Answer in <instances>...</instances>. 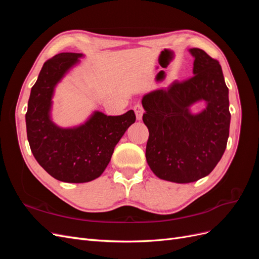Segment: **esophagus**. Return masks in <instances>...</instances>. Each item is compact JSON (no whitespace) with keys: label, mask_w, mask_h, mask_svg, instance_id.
Segmentation results:
<instances>
[{"label":"esophagus","mask_w":259,"mask_h":259,"mask_svg":"<svg viewBox=\"0 0 259 259\" xmlns=\"http://www.w3.org/2000/svg\"><path fill=\"white\" fill-rule=\"evenodd\" d=\"M134 111H135V114H136V119L139 121L143 119V114H144V108L142 105H135L134 106Z\"/></svg>","instance_id":"obj_1"}]
</instances>
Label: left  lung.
Returning <instances> with one entry per match:
<instances>
[{"label":"left lung","instance_id":"1","mask_svg":"<svg viewBox=\"0 0 259 259\" xmlns=\"http://www.w3.org/2000/svg\"><path fill=\"white\" fill-rule=\"evenodd\" d=\"M189 52L194 75L148 93L142 100L149 130L148 165L159 178L177 184L197 182L215 168L226 150L231 119L219 62L203 50ZM201 100L206 109L192 114L191 106Z\"/></svg>","mask_w":259,"mask_h":259}]
</instances>
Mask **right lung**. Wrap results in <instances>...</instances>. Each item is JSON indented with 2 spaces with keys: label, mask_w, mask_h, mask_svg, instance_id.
Wrapping results in <instances>:
<instances>
[{
  "label": "right lung",
  "mask_w": 259,
  "mask_h": 259,
  "mask_svg": "<svg viewBox=\"0 0 259 259\" xmlns=\"http://www.w3.org/2000/svg\"><path fill=\"white\" fill-rule=\"evenodd\" d=\"M81 57L60 53L45 62L31 89L26 113L28 142L37 163L52 177L73 184L92 182L103 174L114 147L136 121L133 110L115 116L95 111L85 123L70 128L52 121L55 88Z\"/></svg>",
  "instance_id": "obj_1"
}]
</instances>
